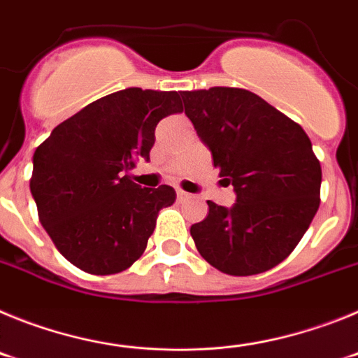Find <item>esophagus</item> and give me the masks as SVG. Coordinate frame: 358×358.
<instances>
[{
    "label": "esophagus",
    "mask_w": 358,
    "mask_h": 358,
    "mask_svg": "<svg viewBox=\"0 0 358 358\" xmlns=\"http://www.w3.org/2000/svg\"><path fill=\"white\" fill-rule=\"evenodd\" d=\"M189 194H186V192H182V189H177V199L179 201H182V199H188Z\"/></svg>",
    "instance_id": "obj_1"
}]
</instances>
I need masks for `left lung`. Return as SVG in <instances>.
<instances>
[{
	"label": "left lung",
	"mask_w": 358,
	"mask_h": 358,
	"mask_svg": "<svg viewBox=\"0 0 358 358\" xmlns=\"http://www.w3.org/2000/svg\"><path fill=\"white\" fill-rule=\"evenodd\" d=\"M181 96L215 169L236 194L231 208L208 201V217L189 229L195 248L231 276L276 267L317 213L321 164L312 141L301 125L248 90L210 87Z\"/></svg>",
	"instance_id": "8db88e82"
}]
</instances>
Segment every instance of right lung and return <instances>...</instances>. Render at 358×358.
<instances>
[{"label": "right lung", "mask_w": 358, "mask_h": 358, "mask_svg": "<svg viewBox=\"0 0 358 358\" xmlns=\"http://www.w3.org/2000/svg\"><path fill=\"white\" fill-rule=\"evenodd\" d=\"M181 110L177 91L129 87L85 106L36 148L31 197L52 242L75 267L106 276L143 255L176 189L141 188L127 172L150 159L157 123Z\"/></svg>", "instance_id": "add662e5"}]
</instances>
